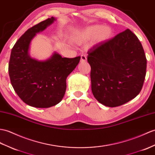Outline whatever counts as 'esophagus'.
<instances>
[{
  "mask_svg": "<svg viewBox=\"0 0 155 155\" xmlns=\"http://www.w3.org/2000/svg\"><path fill=\"white\" fill-rule=\"evenodd\" d=\"M86 60H87V58H86V55H82L81 57V62H86Z\"/></svg>",
  "mask_w": 155,
  "mask_h": 155,
  "instance_id": "esophagus-1",
  "label": "esophagus"
}]
</instances>
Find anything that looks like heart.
Instances as JSON below:
<instances>
[{
  "label": "heart",
  "mask_w": 155,
  "mask_h": 155,
  "mask_svg": "<svg viewBox=\"0 0 155 155\" xmlns=\"http://www.w3.org/2000/svg\"><path fill=\"white\" fill-rule=\"evenodd\" d=\"M111 35V30L109 28H105L102 25H94L82 29L73 36V40L77 44L88 41L96 38L97 42L106 40Z\"/></svg>",
  "instance_id": "heart-1"
}]
</instances>
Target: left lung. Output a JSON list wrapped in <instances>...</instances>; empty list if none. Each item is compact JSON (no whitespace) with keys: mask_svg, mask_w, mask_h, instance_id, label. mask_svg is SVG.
<instances>
[{"mask_svg":"<svg viewBox=\"0 0 155 155\" xmlns=\"http://www.w3.org/2000/svg\"><path fill=\"white\" fill-rule=\"evenodd\" d=\"M92 94L107 107L128 102L139 94L145 78L147 59L143 46L126 30L88 51Z\"/></svg>","mask_w":155,"mask_h":155,"instance_id":"1","label":"left lung"}]
</instances>
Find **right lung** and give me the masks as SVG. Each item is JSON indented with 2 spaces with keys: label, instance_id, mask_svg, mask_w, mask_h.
I'll use <instances>...</instances> for the list:
<instances>
[{
  "label": "right lung",
  "instance_id": "add662e5",
  "mask_svg": "<svg viewBox=\"0 0 155 155\" xmlns=\"http://www.w3.org/2000/svg\"><path fill=\"white\" fill-rule=\"evenodd\" d=\"M56 20L51 17L28 29L10 54L8 73L11 84L21 100L32 107L46 108L59 104L66 91L67 78L81 59L80 56L63 58L55 51L45 60L30 56L33 39Z\"/></svg>",
  "mask_w": 155,
  "mask_h": 155
}]
</instances>
